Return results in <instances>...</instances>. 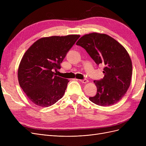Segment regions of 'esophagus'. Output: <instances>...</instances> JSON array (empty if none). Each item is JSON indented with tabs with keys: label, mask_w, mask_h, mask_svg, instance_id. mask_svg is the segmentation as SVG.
<instances>
[{
	"label": "esophagus",
	"mask_w": 146,
	"mask_h": 146,
	"mask_svg": "<svg viewBox=\"0 0 146 146\" xmlns=\"http://www.w3.org/2000/svg\"><path fill=\"white\" fill-rule=\"evenodd\" d=\"M79 81H80V82L83 83H88V82H89V80H87V79H83V80H79Z\"/></svg>",
	"instance_id": "obj_1"
}]
</instances>
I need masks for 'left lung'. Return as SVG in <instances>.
I'll return each instance as SVG.
<instances>
[{
  "instance_id": "1",
  "label": "left lung",
  "mask_w": 146,
  "mask_h": 146,
  "mask_svg": "<svg viewBox=\"0 0 146 146\" xmlns=\"http://www.w3.org/2000/svg\"><path fill=\"white\" fill-rule=\"evenodd\" d=\"M85 48L98 64L105 66L104 77L94 80L97 94L89 100L102 106L117 103L125 95L131 83L132 62L129 54L111 36L97 33L84 35L76 42Z\"/></svg>"
}]
</instances>
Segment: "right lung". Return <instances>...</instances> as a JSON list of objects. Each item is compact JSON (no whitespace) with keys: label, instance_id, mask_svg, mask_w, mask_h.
<instances>
[{"label":"right lung","instance_id":"add662e5","mask_svg":"<svg viewBox=\"0 0 146 146\" xmlns=\"http://www.w3.org/2000/svg\"><path fill=\"white\" fill-rule=\"evenodd\" d=\"M79 35L43 37L36 41L23 56L18 70L19 84L34 104L48 107L65 93L68 79L56 76L57 69Z\"/></svg>","mask_w":146,"mask_h":146}]
</instances>
